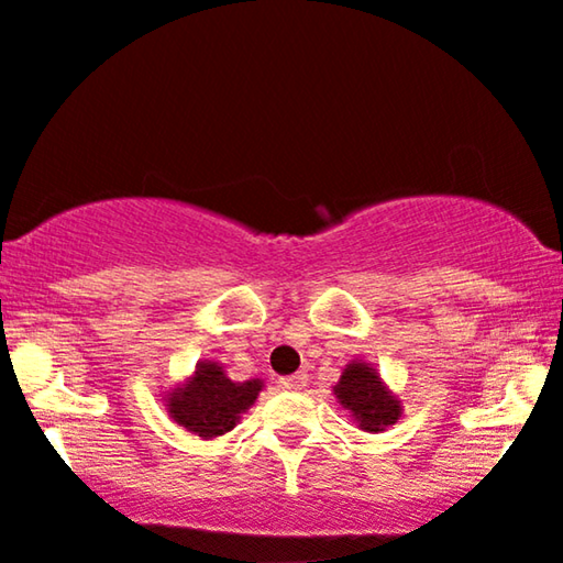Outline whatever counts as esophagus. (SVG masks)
<instances>
[{
	"mask_svg": "<svg viewBox=\"0 0 563 563\" xmlns=\"http://www.w3.org/2000/svg\"><path fill=\"white\" fill-rule=\"evenodd\" d=\"M277 383H280L286 390H301L303 385H307V375H303V372H294V375L280 377Z\"/></svg>",
	"mask_w": 563,
	"mask_h": 563,
	"instance_id": "esophagus-1",
	"label": "esophagus"
}]
</instances>
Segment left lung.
<instances>
[{
	"mask_svg": "<svg viewBox=\"0 0 563 563\" xmlns=\"http://www.w3.org/2000/svg\"><path fill=\"white\" fill-rule=\"evenodd\" d=\"M335 398L343 409L356 417L358 428L367 432L390 428L401 415V401H396V396H390V390L383 385L380 375L362 362L349 364L341 383L335 385Z\"/></svg>",
	"mask_w": 563,
	"mask_h": 563,
	"instance_id": "8db88e82",
	"label": "left lung"
}]
</instances>
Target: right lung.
Masks as SVG:
<instances>
[{
	"label": "right lung",
	"instance_id": "add662e5",
	"mask_svg": "<svg viewBox=\"0 0 563 563\" xmlns=\"http://www.w3.org/2000/svg\"><path fill=\"white\" fill-rule=\"evenodd\" d=\"M262 380L233 383L217 362H201L196 375L167 398L170 417L199 438L225 435L239 417L256 401Z\"/></svg>",
	"mask_w": 563,
	"mask_h": 563
}]
</instances>
